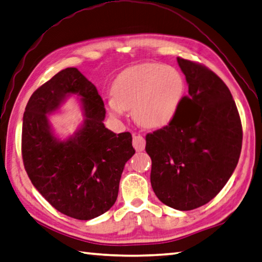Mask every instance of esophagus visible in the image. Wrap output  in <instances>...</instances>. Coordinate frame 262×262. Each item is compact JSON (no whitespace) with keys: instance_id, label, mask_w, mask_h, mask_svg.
<instances>
[{"instance_id":"34e87169","label":"esophagus","mask_w":262,"mask_h":262,"mask_svg":"<svg viewBox=\"0 0 262 262\" xmlns=\"http://www.w3.org/2000/svg\"><path fill=\"white\" fill-rule=\"evenodd\" d=\"M133 146L135 147V150L137 152L143 151L144 147H145L144 137L141 136V135H134V137H133Z\"/></svg>"}]
</instances>
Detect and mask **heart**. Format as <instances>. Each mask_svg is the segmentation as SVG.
I'll return each instance as SVG.
<instances>
[{
  "label": "heart",
  "instance_id": "1",
  "mask_svg": "<svg viewBox=\"0 0 262 262\" xmlns=\"http://www.w3.org/2000/svg\"><path fill=\"white\" fill-rule=\"evenodd\" d=\"M107 110L115 118L132 110L134 120L149 129L168 126L177 117L185 94L179 70L158 63L132 66L119 73L111 87Z\"/></svg>",
  "mask_w": 262,
  "mask_h": 262
}]
</instances>
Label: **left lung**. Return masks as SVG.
Here are the masks:
<instances>
[{
  "mask_svg": "<svg viewBox=\"0 0 262 262\" xmlns=\"http://www.w3.org/2000/svg\"><path fill=\"white\" fill-rule=\"evenodd\" d=\"M189 96L168 126L145 137L151 185L161 203L179 211L205 205L238 163L243 132L230 90L205 66L183 58Z\"/></svg>",
  "mask_w": 262,
  "mask_h": 262,
  "instance_id": "8db88e82",
  "label": "left lung"
}]
</instances>
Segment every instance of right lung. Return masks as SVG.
I'll use <instances>...</instances> for the list:
<instances>
[{
  "instance_id": "add662e5",
  "label": "right lung",
  "mask_w": 262,
  "mask_h": 262,
  "mask_svg": "<svg viewBox=\"0 0 262 262\" xmlns=\"http://www.w3.org/2000/svg\"><path fill=\"white\" fill-rule=\"evenodd\" d=\"M80 99L84 120L73 136L57 137L48 114L66 99ZM105 108L95 85L75 68H68L37 88L23 118L21 154L33 185L57 211L90 220L116 203L122 170L135 154L130 133L104 126Z\"/></svg>"
}]
</instances>
